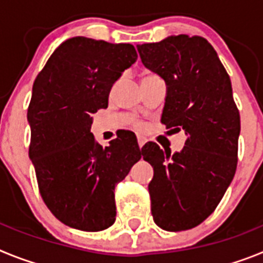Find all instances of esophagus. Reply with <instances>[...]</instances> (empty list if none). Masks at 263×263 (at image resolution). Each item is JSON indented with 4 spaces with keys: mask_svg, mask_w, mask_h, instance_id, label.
Masks as SVG:
<instances>
[{
    "mask_svg": "<svg viewBox=\"0 0 263 263\" xmlns=\"http://www.w3.org/2000/svg\"><path fill=\"white\" fill-rule=\"evenodd\" d=\"M137 139H138V146H139V148H142V146L146 143V138H145V137H143V136H138V137H137Z\"/></svg>",
    "mask_w": 263,
    "mask_h": 263,
    "instance_id": "esophagus-1",
    "label": "esophagus"
}]
</instances>
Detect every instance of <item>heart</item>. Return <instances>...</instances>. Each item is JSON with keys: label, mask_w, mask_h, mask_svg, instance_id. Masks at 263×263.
Here are the masks:
<instances>
[{"label": "heart", "mask_w": 263, "mask_h": 263, "mask_svg": "<svg viewBox=\"0 0 263 263\" xmlns=\"http://www.w3.org/2000/svg\"><path fill=\"white\" fill-rule=\"evenodd\" d=\"M146 76H147V75H146Z\"/></svg>", "instance_id": "heart-1"}]
</instances>
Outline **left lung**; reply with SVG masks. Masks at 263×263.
Returning a JSON list of instances; mask_svg holds the SVG:
<instances>
[{
  "mask_svg": "<svg viewBox=\"0 0 263 263\" xmlns=\"http://www.w3.org/2000/svg\"><path fill=\"white\" fill-rule=\"evenodd\" d=\"M137 50L143 66L166 83L162 124L188 136L174 154L154 142L142 147L154 168L153 217L164 231H187L216 210L236 174L241 125L231 79L201 36L171 35Z\"/></svg>",
  "mask_w": 263,
  "mask_h": 263,
  "instance_id": "obj_1",
  "label": "left lung"
}]
</instances>
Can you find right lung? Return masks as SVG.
<instances>
[{
    "mask_svg": "<svg viewBox=\"0 0 263 263\" xmlns=\"http://www.w3.org/2000/svg\"><path fill=\"white\" fill-rule=\"evenodd\" d=\"M137 58L129 43L73 36L53 51L32 85L29 155L39 192L52 215L75 229L113 225L116 184L142 157L132 134L103 147L90 133L92 113L108 108L111 87Z\"/></svg>",
    "mask_w": 263,
    "mask_h": 263,
    "instance_id": "add662e5",
    "label": "right lung"
}]
</instances>
